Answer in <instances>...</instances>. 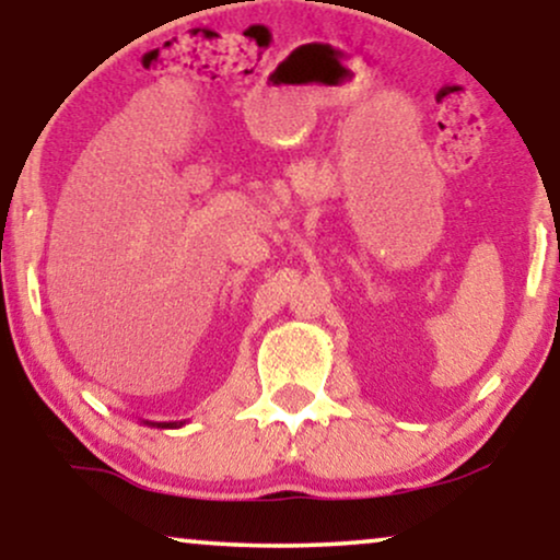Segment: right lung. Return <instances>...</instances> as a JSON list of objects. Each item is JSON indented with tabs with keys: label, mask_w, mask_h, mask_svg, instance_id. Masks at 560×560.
Listing matches in <instances>:
<instances>
[{
	"label": "right lung",
	"mask_w": 560,
	"mask_h": 560,
	"mask_svg": "<svg viewBox=\"0 0 560 560\" xmlns=\"http://www.w3.org/2000/svg\"><path fill=\"white\" fill-rule=\"evenodd\" d=\"M142 423L150 428H180V425H186V420H167V423H158V420H142Z\"/></svg>",
	"instance_id": "add662e5"
}]
</instances>
